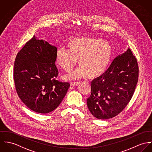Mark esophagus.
Wrapping results in <instances>:
<instances>
[{
  "instance_id": "34e87169",
  "label": "esophagus",
  "mask_w": 152,
  "mask_h": 152,
  "mask_svg": "<svg viewBox=\"0 0 152 152\" xmlns=\"http://www.w3.org/2000/svg\"><path fill=\"white\" fill-rule=\"evenodd\" d=\"M80 84V82H72L70 84L71 86H78Z\"/></svg>"
}]
</instances>
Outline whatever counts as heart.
Returning <instances> with one entry per match:
<instances>
[{
    "instance_id": "heart-1",
    "label": "heart",
    "mask_w": 152,
    "mask_h": 152,
    "mask_svg": "<svg viewBox=\"0 0 152 152\" xmlns=\"http://www.w3.org/2000/svg\"><path fill=\"white\" fill-rule=\"evenodd\" d=\"M68 50L58 49L55 55L57 64L66 72H70L77 59L80 66L68 75L69 79H78L88 76L100 77L107 69L113 56L109 41L91 37H77L67 42Z\"/></svg>"
}]
</instances>
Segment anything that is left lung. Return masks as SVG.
<instances>
[{
    "instance_id": "8db88e82",
    "label": "left lung",
    "mask_w": 152,
    "mask_h": 152,
    "mask_svg": "<svg viewBox=\"0 0 152 152\" xmlns=\"http://www.w3.org/2000/svg\"><path fill=\"white\" fill-rule=\"evenodd\" d=\"M137 60L128 48L113 61L109 68L91 83V95L87 99L91 114L99 119L119 114L131 100L138 80Z\"/></svg>"
}]
</instances>
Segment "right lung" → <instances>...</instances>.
<instances>
[{"label":"right lung","instance_id":"1","mask_svg":"<svg viewBox=\"0 0 152 152\" xmlns=\"http://www.w3.org/2000/svg\"><path fill=\"white\" fill-rule=\"evenodd\" d=\"M57 48L35 36L17 53L13 77L18 97L30 110L47 114L56 109L70 84L55 79Z\"/></svg>","mask_w":152,"mask_h":152}]
</instances>
